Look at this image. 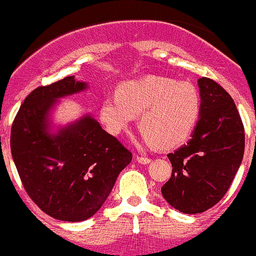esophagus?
Returning a JSON list of instances; mask_svg holds the SVG:
<instances>
[{"mask_svg": "<svg viewBox=\"0 0 256 256\" xmlns=\"http://www.w3.org/2000/svg\"><path fill=\"white\" fill-rule=\"evenodd\" d=\"M136 162L139 164H149L152 162V159L146 158V156H136Z\"/></svg>", "mask_w": 256, "mask_h": 256, "instance_id": "esophagus-1", "label": "esophagus"}]
</instances>
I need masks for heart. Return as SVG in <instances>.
Wrapping results in <instances>:
<instances>
[{
  "label": "heart",
  "instance_id": "heart-1",
  "mask_svg": "<svg viewBox=\"0 0 256 256\" xmlns=\"http://www.w3.org/2000/svg\"><path fill=\"white\" fill-rule=\"evenodd\" d=\"M200 112V93L193 83L146 76L118 86L117 94L100 103V118L110 134L120 136L139 116L144 143L173 148L192 136Z\"/></svg>",
  "mask_w": 256,
  "mask_h": 256
}]
</instances>
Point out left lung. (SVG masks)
I'll return each mask as SVG.
<instances>
[{
  "instance_id": "1",
  "label": "left lung",
  "mask_w": 256,
  "mask_h": 256,
  "mask_svg": "<svg viewBox=\"0 0 256 256\" xmlns=\"http://www.w3.org/2000/svg\"><path fill=\"white\" fill-rule=\"evenodd\" d=\"M202 112L190 140L169 153L173 170L163 198L176 210L198 214L214 206L229 189L245 148L242 118L229 93L210 78L198 80Z\"/></svg>"
}]
</instances>
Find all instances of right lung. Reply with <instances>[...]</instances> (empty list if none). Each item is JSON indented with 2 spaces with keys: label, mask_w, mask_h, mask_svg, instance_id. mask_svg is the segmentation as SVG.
<instances>
[{
  "label": "right lung",
  "mask_w": 256,
  "mask_h": 256,
  "mask_svg": "<svg viewBox=\"0 0 256 256\" xmlns=\"http://www.w3.org/2000/svg\"><path fill=\"white\" fill-rule=\"evenodd\" d=\"M88 88L74 76L30 93L11 129V153L27 194L50 216L83 222L93 216L114 186L132 153L90 114L54 126L60 98Z\"/></svg>",
  "instance_id": "add662e5"
}]
</instances>
